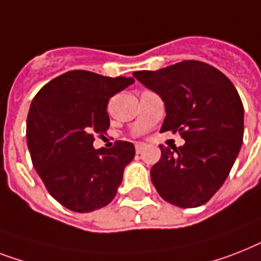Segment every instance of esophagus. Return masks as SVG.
<instances>
[{
	"instance_id": "1",
	"label": "esophagus",
	"mask_w": 261,
	"mask_h": 261,
	"mask_svg": "<svg viewBox=\"0 0 261 261\" xmlns=\"http://www.w3.org/2000/svg\"><path fill=\"white\" fill-rule=\"evenodd\" d=\"M145 147L146 146L143 145V143H137V145H135V151H137V154H141V152L145 150Z\"/></svg>"
}]
</instances>
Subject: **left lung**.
Returning a JSON list of instances; mask_svg holds the SVG:
<instances>
[{"label": "left lung", "mask_w": 261, "mask_h": 261, "mask_svg": "<svg viewBox=\"0 0 261 261\" xmlns=\"http://www.w3.org/2000/svg\"><path fill=\"white\" fill-rule=\"evenodd\" d=\"M133 75L164 100L161 131L185 139L179 147L160 146L161 160L150 170L156 192L175 206L204 205L229 175L243 145L239 92L221 71L197 60Z\"/></svg>", "instance_id": "8db88e82"}]
</instances>
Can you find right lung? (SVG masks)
Masks as SVG:
<instances>
[{
	"label": "right lung",
	"instance_id": "right-lung-1",
	"mask_svg": "<svg viewBox=\"0 0 261 261\" xmlns=\"http://www.w3.org/2000/svg\"><path fill=\"white\" fill-rule=\"evenodd\" d=\"M134 83L90 71H69L37 92L27 119L32 164L46 190L69 211L88 213L109 205L135 155L133 143L94 149L110 127V97Z\"/></svg>",
	"mask_w": 261,
	"mask_h": 261
}]
</instances>
